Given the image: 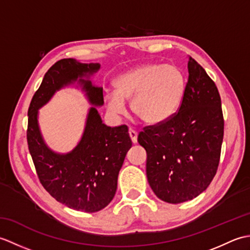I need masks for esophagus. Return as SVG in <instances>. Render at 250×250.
I'll return each mask as SVG.
<instances>
[{
  "label": "esophagus",
  "mask_w": 250,
  "mask_h": 250,
  "mask_svg": "<svg viewBox=\"0 0 250 250\" xmlns=\"http://www.w3.org/2000/svg\"><path fill=\"white\" fill-rule=\"evenodd\" d=\"M129 135L131 137L132 143H133V144H136V143H137V132L134 131L133 129H130L129 130Z\"/></svg>",
  "instance_id": "esophagus-1"
}]
</instances>
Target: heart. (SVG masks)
<instances>
[{
  "label": "heart",
  "instance_id": "heart-1",
  "mask_svg": "<svg viewBox=\"0 0 250 250\" xmlns=\"http://www.w3.org/2000/svg\"><path fill=\"white\" fill-rule=\"evenodd\" d=\"M114 92H106L104 102L109 113L120 117L126 111L125 101L131 100V109L148 125H159L176 113L182 103L186 79L178 67L146 63L115 78Z\"/></svg>",
  "mask_w": 250,
  "mask_h": 250
}]
</instances>
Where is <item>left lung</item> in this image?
<instances>
[{
	"label": "left lung",
	"instance_id": "1",
	"mask_svg": "<svg viewBox=\"0 0 250 250\" xmlns=\"http://www.w3.org/2000/svg\"><path fill=\"white\" fill-rule=\"evenodd\" d=\"M178 113L137 137L147 152L146 174L159 199L178 204L208 187L219 164L224 116L215 83L192 58Z\"/></svg>",
	"mask_w": 250,
	"mask_h": 250
}]
</instances>
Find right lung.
<instances>
[{"instance_id": "add662e5", "label": "right lung", "mask_w": 250, "mask_h": 250, "mask_svg": "<svg viewBox=\"0 0 250 250\" xmlns=\"http://www.w3.org/2000/svg\"><path fill=\"white\" fill-rule=\"evenodd\" d=\"M99 63H82L72 58L56 62L45 74L31 101L28 116L29 150L43 187L58 202L72 209L95 213L114 199L117 180L126 152L132 147L128 126L103 124L97 107L104 104L103 88L90 77ZM77 83L93 106L88 110L81 141L68 153L52 151L38 125V110L59 89Z\"/></svg>"}]
</instances>
